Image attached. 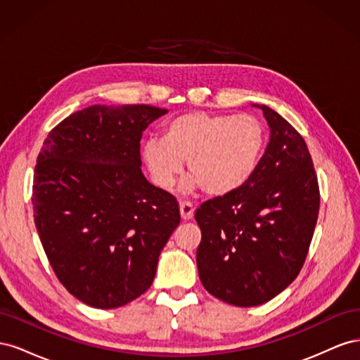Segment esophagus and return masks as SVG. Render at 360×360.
I'll return each instance as SVG.
<instances>
[{"mask_svg":"<svg viewBox=\"0 0 360 360\" xmlns=\"http://www.w3.org/2000/svg\"><path fill=\"white\" fill-rule=\"evenodd\" d=\"M193 210H195V209H193L192 202H189V201H181V202H180V213H181V219H183V221L192 219Z\"/></svg>","mask_w":360,"mask_h":360,"instance_id":"1","label":"esophagus"}]
</instances>
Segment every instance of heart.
Listing matches in <instances>:
<instances>
[{"mask_svg": "<svg viewBox=\"0 0 360 360\" xmlns=\"http://www.w3.org/2000/svg\"><path fill=\"white\" fill-rule=\"evenodd\" d=\"M266 144V129L255 115L183 114L163 129V138H150L143 159L162 189H171L183 172L192 174L183 188L201 186L209 195L230 193L252 177Z\"/></svg>", "mask_w": 360, "mask_h": 360, "instance_id": "b5f03b06", "label": "heart"}]
</instances>
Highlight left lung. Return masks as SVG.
I'll use <instances>...</instances> for the list:
<instances>
[{
  "instance_id": "left-lung-1",
  "label": "left lung",
  "mask_w": 360,
  "mask_h": 360,
  "mask_svg": "<svg viewBox=\"0 0 360 360\" xmlns=\"http://www.w3.org/2000/svg\"><path fill=\"white\" fill-rule=\"evenodd\" d=\"M270 127L264 156L243 186L202 202L198 274L212 296L257 307L285 290L307 259L320 209V188L302 135L261 105Z\"/></svg>"
}]
</instances>
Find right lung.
I'll return each mask as SVG.
<instances>
[{"label": "right lung", "instance_id": "obj_1", "mask_svg": "<svg viewBox=\"0 0 360 360\" xmlns=\"http://www.w3.org/2000/svg\"><path fill=\"white\" fill-rule=\"evenodd\" d=\"M167 110L94 105L48 134L32 180L40 242L72 296L99 309L146 292L180 224L174 195L141 171V138Z\"/></svg>", "mask_w": 360, "mask_h": 360}]
</instances>
